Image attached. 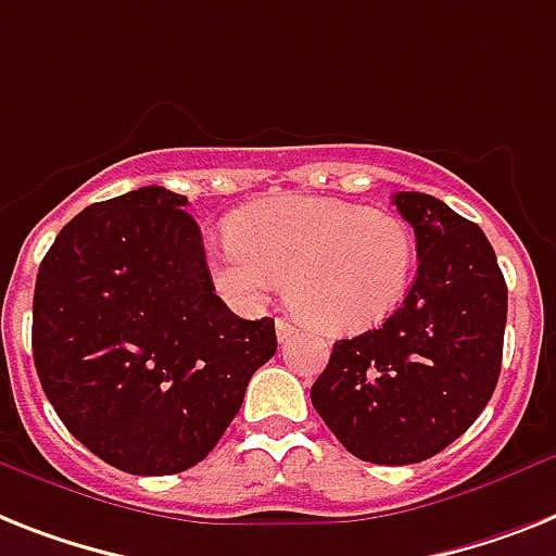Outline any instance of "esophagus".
<instances>
[{
    "mask_svg": "<svg viewBox=\"0 0 556 556\" xmlns=\"http://www.w3.org/2000/svg\"><path fill=\"white\" fill-rule=\"evenodd\" d=\"M275 334H278V341L283 343L287 338H292V334H295V327H292L287 318H278L275 320Z\"/></svg>",
    "mask_w": 556,
    "mask_h": 556,
    "instance_id": "obj_1",
    "label": "esophagus"
}]
</instances>
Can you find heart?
<instances>
[{
  "label": "heart",
  "mask_w": 556,
  "mask_h": 556,
  "mask_svg": "<svg viewBox=\"0 0 556 556\" xmlns=\"http://www.w3.org/2000/svg\"><path fill=\"white\" fill-rule=\"evenodd\" d=\"M206 269L229 304L255 309L287 281L289 306L332 334L378 327L415 275V236L401 215L332 195H278L247 206Z\"/></svg>",
  "instance_id": "1"
}]
</instances>
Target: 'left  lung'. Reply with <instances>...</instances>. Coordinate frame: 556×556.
I'll return each instance as SVG.
<instances>
[{
    "label": "left lung",
    "instance_id": "1",
    "mask_svg": "<svg viewBox=\"0 0 556 556\" xmlns=\"http://www.w3.org/2000/svg\"><path fill=\"white\" fill-rule=\"evenodd\" d=\"M417 275L378 329L338 341L312 406L361 460L409 466L454 443L492 401L508 289L489 238L426 192H394Z\"/></svg>",
    "mask_w": 556,
    "mask_h": 556
}]
</instances>
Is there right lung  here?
<instances>
[{
	"mask_svg": "<svg viewBox=\"0 0 556 556\" xmlns=\"http://www.w3.org/2000/svg\"><path fill=\"white\" fill-rule=\"evenodd\" d=\"M187 195L159 185L64 224L34 292V364L73 438L130 475L201 463L278 350L215 295Z\"/></svg>",
	"mask_w": 556,
	"mask_h": 556,
	"instance_id": "add662e5",
	"label": "right lung"
}]
</instances>
